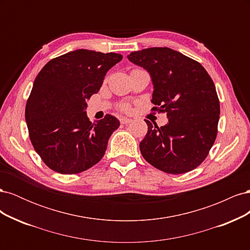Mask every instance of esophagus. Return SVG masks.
Wrapping results in <instances>:
<instances>
[{
    "instance_id": "34e87169",
    "label": "esophagus",
    "mask_w": 250,
    "mask_h": 250,
    "mask_svg": "<svg viewBox=\"0 0 250 250\" xmlns=\"http://www.w3.org/2000/svg\"><path fill=\"white\" fill-rule=\"evenodd\" d=\"M131 119H128V118H125V117H122L120 119V122L121 124H129L131 122Z\"/></svg>"
}]
</instances>
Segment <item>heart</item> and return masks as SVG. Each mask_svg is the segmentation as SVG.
I'll use <instances>...</instances> for the list:
<instances>
[{
    "mask_svg": "<svg viewBox=\"0 0 250 250\" xmlns=\"http://www.w3.org/2000/svg\"><path fill=\"white\" fill-rule=\"evenodd\" d=\"M121 108H122L124 111H128V110L130 109L129 105H128V104H124V105H122V106H121Z\"/></svg>",
    "mask_w": 250,
    "mask_h": 250,
    "instance_id": "obj_1",
    "label": "heart"
}]
</instances>
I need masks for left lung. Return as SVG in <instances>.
Returning <instances> with one entry per match:
<instances>
[{
    "instance_id": "obj_1",
    "label": "left lung",
    "mask_w": 250,
    "mask_h": 250,
    "mask_svg": "<svg viewBox=\"0 0 250 250\" xmlns=\"http://www.w3.org/2000/svg\"><path fill=\"white\" fill-rule=\"evenodd\" d=\"M127 58L150 74L153 109L167 112L169 119L162 127L145 120L148 132L140 143L143 157L170 174L197 168L214 145L220 115L209 75L196 60L167 47L135 51Z\"/></svg>"
}]
</instances>
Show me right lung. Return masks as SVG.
Masks as SVG:
<instances>
[{
	"instance_id": "obj_1",
	"label": "right lung",
	"mask_w": 250,
	"mask_h": 250,
	"mask_svg": "<svg viewBox=\"0 0 250 250\" xmlns=\"http://www.w3.org/2000/svg\"><path fill=\"white\" fill-rule=\"evenodd\" d=\"M118 53L79 49L50 60L37 75L26 104V123L35 151L53 171L77 174L99 163L120 122L106 115L92 123L86 100L122 60Z\"/></svg>"
}]
</instances>
